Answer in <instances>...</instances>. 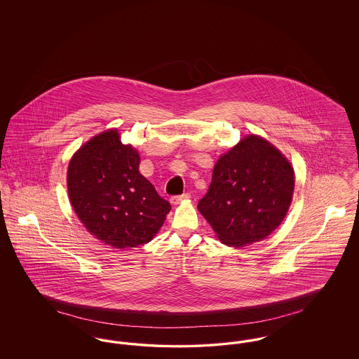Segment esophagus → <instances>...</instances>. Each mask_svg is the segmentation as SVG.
Here are the masks:
<instances>
[{
    "instance_id": "esophagus-1",
    "label": "esophagus",
    "mask_w": 359,
    "mask_h": 359,
    "mask_svg": "<svg viewBox=\"0 0 359 359\" xmlns=\"http://www.w3.org/2000/svg\"><path fill=\"white\" fill-rule=\"evenodd\" d=\"M189 196H191V194H183V195H176V196H172L171 198V203L172 205H179L180 202H183V201H187L189 199Z\"/></svg>"
}]
</instances>
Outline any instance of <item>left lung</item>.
<instances>
[{"mask_svg":"<svg viewBox=\"0 0 359 359\" xmlns=\"http://www.w3.org/2000/svg\"><path fill=\"white\" fill-rule=\"evenodd\" d=\"M293 187L290 161L252 135L217 161L198 210L223 243L246 246L266 238L283 222Z\"/></svg>","mask_w":359,"mask_h":359,"instance_id":"1","label":"left lung"}]
</instances>
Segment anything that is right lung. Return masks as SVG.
Returning <instances> with one entry per match:
<instances>
[{
  "mask_svg": "<svg viewBox=\"0 0 359 359\" xmlns=\"http://www.w3.org/2000/svg\"><path fill=\"white\" fill-rule=\"evenodd\" d=\"M138 165L137 151L114 129L93 137L69 161L67 187L78 218L116 249L148 243L171 210Z\"/></svg>",
  "mask_w": 359,
  "mask_h": 359,
  "instance_id": "right-lung-1",
  "label": "right lung"
}]
</instances>
